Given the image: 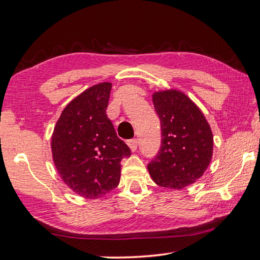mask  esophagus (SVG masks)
I'll list each match as a JSON object with an SVG mask.
<instances>
[{"label":"esophagus","mask_w":260,"mask_h":260,"mask_svg":"<svg viewBox=\"0 0 260 260\" xmlns=\"http://www.w3.org/2000/svg\"><path fill=\"white\" fill-rule=\"evenodd\" d=\"M127 144H128V147H129V149H131V150L132 151H136V150H138V146H139V141L138 140H136V139H133V140H129L128 141V143H127Z\"/></svg>","instance_id":"1"}]
</instances>
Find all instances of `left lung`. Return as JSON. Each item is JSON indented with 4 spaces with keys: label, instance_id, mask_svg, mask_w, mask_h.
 Listing matches in <instances>:
<instances>
[{
    "label": "left lung",
    "instance_id": "left-lung-1",
    "mask_svg": "<svg viewBox=\"0 0 260 260\" xmlns=\"http://www.w3.org/2000/svg\"><path fill=\"white\" fill-rule=\"evenodd\" d=\"M152 102L160 119L161 146L148 165L158 186L182 189L199 180L213 153V135L201 109L180 90L155 91Z\"/></svg>",
    "mask_w": 260,
    "mask_h": 260
}]
</instances>
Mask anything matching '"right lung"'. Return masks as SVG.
Listing matches in <instances>:
<instances>
[{
    "label": "right lung",
    "instance_id": "1",
    "mask_svg": "<svg viewBox=\"0 0 260 260\" xmlns=\"http://www.w3.org/2000/svg\"><path fill=\"white\" fill-rule=\"evenodd\" d=\"M111 82L91 86L61 112L51 136L52 160L64 183L85 199L107 195L120 181L131 150L107 117Z\"/></svg>",
    "mask_w": 260,
    "mask_h": 260
}]
</instances>
